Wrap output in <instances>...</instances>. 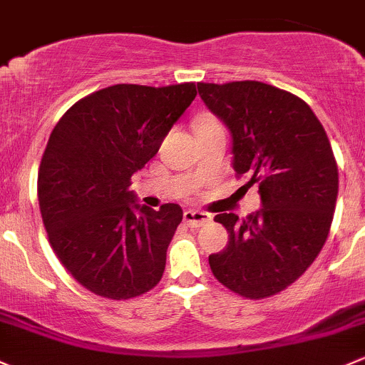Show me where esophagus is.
<instances>
[{"instance_id": "34e87169", "label": "esophagus", "mask_w": 365, "mask_h": 365, "mask_svg": "<svg viewBox=\"0 0 365 365\" xmlns=\"http://www.w3.org/2000/svg\"><path fill=\"white\" fill-rule=\"evenodd\" d=\"M182 220L187 227H202V225L209 223L210 221V214L204 212V210H193V209H186L182 214Z\"/></svg>"}]
</instances>
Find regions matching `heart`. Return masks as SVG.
Here are the masks:
<instances>
[{
	"label": "heart",
	"instance_id": "1",
	"mask_svg": "<svg viewBox=\"0 0 365 365\" xmlns=\"http://www.w3.org/2000/svg\"><path fill=\"white\" fill-rule=\"evenodd\" d=\"M209 125H216L214 121H209V119H205V121H200L198 123V126H209Z\"/></svg>",
	"mask_w": 365,
	"mask_h": 365
}]
</instances>
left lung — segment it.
<instances>
[{
  "label": "left lung",
  "instance_id": "obj_1",
  "mask_svg": "<svg viewBox=\"0 0 365 365\" xmlns=\"http://www.w3.org/2000/svg\"><path fill=\"white\" fill-rule=\"evenodd\" d=\"M197 88L230 130L235 175H250L262 200L244 220L214 216L228 244L210 255V270L240 297H272L306 272L329 237L339 187L329 137L309 105L284 89L258 81Z\"/></svg>",
  "mask_w": 365,
  "mask_h": 365
}]
</instances>
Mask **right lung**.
Returning a JSON list of instances; mask_svg holds the SVG:
<instances>
[{
	"mask_svg": "<svg viewBox=\"0 0 365 365\" xmlns=\"http://www.w3.org/2000/svg\"><path fill=\"white\" fill-rule=\"evenodd\" d=\"M195 96V82L115 84L71 105L52 130L40 212L56 257L93 294L128 300L160 283L182 209L138 205L128 187Z\"/></svg>",
	"mask_w": 365,
	"mask_h": 365,
	"instance_id": "1",
	"label": "right lung"
}]
</instances>
